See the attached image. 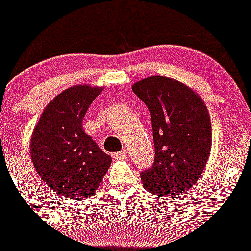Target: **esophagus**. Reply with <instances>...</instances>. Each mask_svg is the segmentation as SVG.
I'll return each mask as SVG.
<instances>
[{
  "label": "esophagus",
  "mask_w": 251,
  "mask_h": 251,
  "mask_svg": "<svg viewBox=\"0 0 251 251\" xmlns=\"http://www.w3.org/2000/svg\"><path fill=\"white\" fill-rule=\"evenodd\" d=\"M115 159H126L128 157V151L126 150H123L121 152H116V153L112 154Z\"/></svg>",
  "instance_id": "esophagus-1"
}]
</instances>
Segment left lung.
<instances>
[{
	"instance_id": "8db88e82",
	"label": "left lung",
	"mask_w": 251,
	"mask_h": 251,
	"mask_svg": "<svg viewBox=\"0 0 251 251\" xmlns=\"http://www.w3.org/2000/svg\"><path fill=\"white\" fill-rule=\"evenodd\" d=\"M133 92L149 107L154 162L140 174L158 197H175L201 177L211 150V123L202 98L186 84L163 76L136 82Z\"/></svg>"
}]
</instances>
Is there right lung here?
I'll use <instances>...</instances> for the list:
<instances>
[{"instance_id": "obj_1", "label": "right lung", "mask_w": 251, "mask_h": 251, "mask_svg": "<svg viewBox=\"0 0 251 251\" xmlns=\"http://www.w3.org/2000/svg\"><path fill=\"white\" fill-rule=\"evenodd\" d=\"M104 88L74 86L46 106L30 140L37 174L55 195L87 200L95 192L111 164V157L83 131L82 121Z\"/></svg>"}]
</instances>
